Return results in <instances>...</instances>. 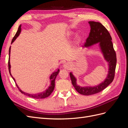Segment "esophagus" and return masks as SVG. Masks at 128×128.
Wrapping results in <instances>:
<instances>
[{"label": "esophagus", "instance_id": "1", "mask_svg": "<svg viewBox=\"0 0 128 128\" xmlns=\"http://www.w3.org/2000/svg\"><path fill=\"white\" fill-rule=\"evenodd\" d=\"M64 68L65 69H68L69 68V67H71V64L70 63H68V62H67V63H65L64 66H63Z\"/></svg>", "mask_w": 128, "mask_h": 128}]
</instances>
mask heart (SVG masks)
Wrapping results in <instances>:
<instances>
[{"label": "heart", "instance_id": "b5f03b06", "mask_svg": "<svg viewBox=\"0 0 128 128\" xmlns=\"http://www.w3.org/2000/svg\"><path fill=\"white\" fill-rule=\"evenodd\" d=\"M71 34H72V33H71V32H69V33L67 34V37H70V36H71ZM75 40H76V42H80V37H77Z\"/></svg>", "mask_w": 128, "mask_h": 128}]
</instances>
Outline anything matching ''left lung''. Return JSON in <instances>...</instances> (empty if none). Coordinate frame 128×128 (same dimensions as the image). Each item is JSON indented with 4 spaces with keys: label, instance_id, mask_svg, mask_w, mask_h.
<instances>
[{
    "label": "left lung",
    "instance_id": "left-lung-1",
    "mask_svg": "<svg viewBox=\"0 0 128 128\" xmlns=\"http://www.w3.org/2000/svg\"><path fill=\"white\" fill-rule=\"evenodd\" d=\"M88 24L91 28L90 32L83 47L89 48L98 44L104 60L108 62V72L104 82L94 86H80L77 85L76 78L70 72V77L72 86L79 94L84 96L97 94L109 86L114 80L116 64V56L109 32L100 22L89 21Z\"/></svg>",
    "mask_w": 128,
    "mask_h": 128
}]
</instances>
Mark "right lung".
<instances>
[{"label": "right lung", "mask_w": 128, "mask_h": 128, "mask_svg": "<svg viewBox=\"0 0 128 128\" xmlns=\"http://www.w3.org/2000/svg\"><path fill=\"white\" fill-rule=\"evenodd\" d=\"M21 24L20 25V26H19L16 34H15V35L13 37L12 40L11 44L13 43V42H14V40L16 39V38L19 36V34H20L21 32ZM10 49H9V59H8L9 72H10V75L12 77V78L14 80V82H15L16 86L18 87L19 91H20L22 93V94H23L26 96H30V97L34 98H35V99H43V98H45L46 97H48V96L52 94V92L54 90V87H55V80L56 78V76L58 75V74H59V71H60L59 69H58L56 71L53 72L51 75V76H50V81H51V84H50V86H48V88L47 89H46V90H45L43 92L38 93V94H28V93L24 92L21 90L20 88L18 86L17 84L16 83L15 78H14V77L12 76V74H11V73H10Z\"/></svg>", "instance_id": "add662e5"}]
</instances>
